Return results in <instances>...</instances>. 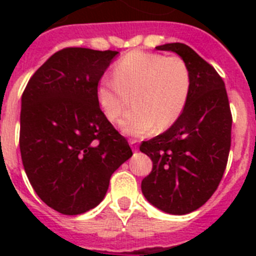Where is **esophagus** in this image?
I'll list each match as a JSON object with an SVG mask.
<instances>
[{
  "label": "esophagus",
  "mask_w": 256,
  "mask_h": 256,
  "mask_svg": "<svg viewBox=\"0 0 256 256\" xmlns=\"http://www.w3.org/2000/svg\"><path fill=\"white\" fill-rule=\"evenodd\" d=\"M130 148H132L133 151L138 150V141H137V140L130 138Z\"/></svg>",
  "instance_id": "1"
}]
</instances>
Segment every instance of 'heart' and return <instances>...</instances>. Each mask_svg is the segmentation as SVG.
I'll return each instance as SVG.
<instances>
[{
	"label": "heart",
	"mask_w": 256,
	"mask_h": 256,
	"mask_svg": "<svg viewBox=\"0 0 256 256\" xmlns=\"http://www.w3.org/2000/svg\"><path fill=\"white\" fill-rule=\"evenodd\" d=\"M114 76H102L97 84V100L108 120H116L130 105L133 108L120 122L122 132L148 136L176 123L188 100L191 73L180 56L144 51L124 55L114 68Z\"/></svg>",
	"instance_id": "obj_1"
}]
</instances>
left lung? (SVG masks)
I'll return each instance as SVG.
<instances>
[{
  "label": "left lung",
  "mask_w": 256,
  "mask_h": 256,
  "mask_svg": "<svg viewBox=\"0 0 256 256\" xmlns=\"http://www.w3.org/2000/svg\"><path fill=\"white\" fill-rule=\"evenodd\" d=\"M155 48L186 61L191 90L176 123L140 146L152 160L141 190L155 208L183 216L202 206L218 188L230 148L232 115L223 79L191 47L166 44Z\"/></svg>",
  "instance_id": "left-lung-1"
}]
</instances>
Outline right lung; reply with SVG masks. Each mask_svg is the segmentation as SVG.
I'll use <instances>...</instances> for the list:
<instances>
[{
	"instance_id": "right-lung-1",
	"label": "right lung",
	"mask_w": 256,
	"mask_h": 256,
	"mask_svg": "<svg viewBox=\"0 0 256 256\" xmlns=\"http://www.w3.org/2000/svg\"><path fill=\"white\" fill-rule=\"evenodd\" d=\"M116 51L69 47L29 79L22 96L20 152L32 187L65 216L94 209L132 150L101 112L97 84Z\"/></svg>"
}]
</instances>
